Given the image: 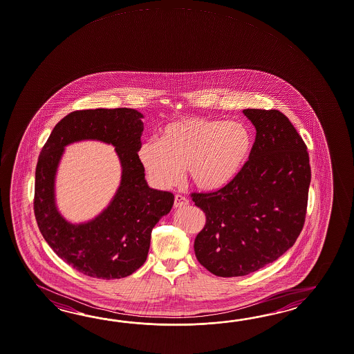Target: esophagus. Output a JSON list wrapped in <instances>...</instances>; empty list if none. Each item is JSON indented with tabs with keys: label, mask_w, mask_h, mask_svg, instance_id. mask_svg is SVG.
<instances>
[{
	"label": "esophagus",
	"mask_w": 354,
	"mask_h": 354,
	"mask_svg": "<svg viewBox=\"0 0 354 354\" xmlns=\"http://www.w3.org/2000/svg\"><path fill=\"white\" fill-rule=\"evenodd\" d=\"M189 205V201L185 197H183L180 194H176L175 196V202H174V206L176 208H183Z\"/></svg>",
	"instance_id": "obj_1"
}]
</instances>
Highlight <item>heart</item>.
<instances>
[{
    "label": "heart",
    "mask_w": 354,
    "mask_h": 354,
    "mask_svg": "<svg viewBox=\"0 0 354 354\" xmlns=\"http://www.w3.org/2000/svg\"><path fill=\"white\" fill-rule=\"evenodd\" d=\"M252 148L253 136L241 121L190 116L169 122L160 139L143 142L138 157L160 188L178 185L185 167L196 188L214 192L239 175Z\"/></svg>",
    "instance_id": "1"
}]
</instances>
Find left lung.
<instances>
[{
  "mask_svg": "<svg viewBox=\"0 0 354 354\" xmlns=\"http://www.w3.org/2000/svg\"><path fill=\"white\" fill-rule=\"evenodd\" d=\"M243 113L256 128L248 162L224 188L192 193L206 214L194 241L196 257L221 277L248 275L283 256L307 212L310 167L302 137L277 110Z\"/></svg>",
  "mask_w": 354,
  "mask_h": 354,
  "instance_id": "8db88e82",
  "label": "left lung"
}]
</instances>
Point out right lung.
Wrapping results in <instances>:
<instances>
[{
    "label": "right lung",
    "instance_id": "obj_1",
    "mask_svg": "<svg viewBox=\"0 0 354 354\" xmlns=\"http://www.w3.org/2000/svg\"><path fill=\"white\" fill-rule=\"evenodd\" d=\"M143 115L134 109L80 110L56 124L35 169V215L44 241L79 272L120 279L137 271L148 256L151 233L174 205L170 192L152 189L138 157ZM80 140L113 144L121 160L122 181L111 205L93 221L71 225L57 211L54 178L63 148Z\"/></svg>",
    "mask_w": 354,
    "mask_h": 354
}]
</instances>
